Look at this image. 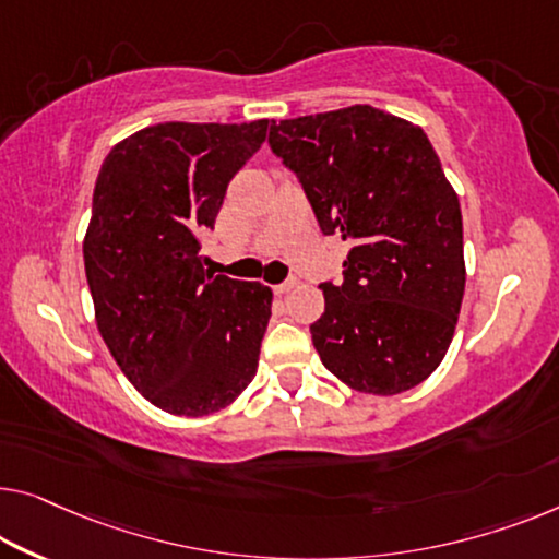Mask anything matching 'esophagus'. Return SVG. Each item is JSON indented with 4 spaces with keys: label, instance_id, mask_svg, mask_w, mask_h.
Returning a JSON list of instances; mask_svg holds the SVG:
<instances>
[{
    "label": "esophagus",
    "instance_id": "1",
    "mask_svg": "<svg viewBox=\"0 0 559 559\" xmlns=\"http://www.w3.org/2000/svg\"><path fill=\"white\" fill-rule=\"evenodd\" d=\"M296 286H298V278H288V281L278 283V286L273 288V290H276V294H288V290H294Z\"/></svg>",
    "mask_w": 559,
    "mask_h": 559
}]
</instances>
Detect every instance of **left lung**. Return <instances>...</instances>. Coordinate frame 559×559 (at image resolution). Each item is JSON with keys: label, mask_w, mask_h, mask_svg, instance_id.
Wrapping results in <instances>:
<instances>
[{"label": "left lung", "mask_w": 559, "mask_h": 559, "mask_svg": "<svg viewBox=\"0 0 559 559\" xmlns=\"http://www.w3.org/2000/svg\"><path fill=\"white\" fill-rule=\"evenodd\" d=\"M323 236L352 243L311 323L326 369L364 394L421 384L452 344L464 296L462 207L419 124L371 105L271 124Z\"/></svg>", "instance_id": "left-lung-1"}]
</instances>
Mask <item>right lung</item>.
<instances>
[{
    "label": "right lung",
    "mask_w": 559,
    "mask_h": 559,
    "mask_svg": "<svg viewBox=\"0 0 559 559\" xmlns=\"http://www.w3.org/2000/svg\"><path fill=\"white\" fill-rule=\"evenodd\" d=\"M265 130L160 122L115 145L97 175L82 246L97 329L130 384L175 416L218 412L255 377L271 288L205 271L198 236Z\"/></svg>",
    "instance_id": "add662e5"
}]
</instances>
